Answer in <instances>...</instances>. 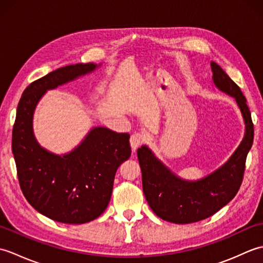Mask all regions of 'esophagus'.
<instances>
[{
  "mask_svg": "<svg viewBox=\"0 0 263 263\" xmlns=\"http://www.w3.org/2000/svg\"><path fill=\"white\" fill-rule=\"evenodd\" d=\"M143 142H144V138L142 135H140V133H133L130 138L131 147L133 150H135V152H136V149L140 147Z\"/></svg>",
  "mask_w": 263,
  "mask_h": 263,
  "instance_id": "34e87169",
  "label": "esophagus"
}]
</instances>
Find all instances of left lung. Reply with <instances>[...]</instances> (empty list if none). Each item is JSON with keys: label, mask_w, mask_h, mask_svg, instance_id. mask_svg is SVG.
Wrapping results in <instances>:
<instances>
[{"label": "left lung", "mask_w": 263, "mask_h": 263, "mask_svg": "<svg viewBox=\"0 0 263 263\" xmlns=\"http://www.w3.org/2000/svg\"><path fill=\"white\" fill-rule=\"evenodd\" d=\"M210 65L215 85L235 98L245 122V137L230 160L209 176L190 182L173 174L148 147L142 146L137 152L143 193L150 208L161 219L175 224H191L205 219L235 197L243 181L247 156L253 143L254 127L247 98L219 65L215 62Z\"/></svg>", "instance_id": "obj_1"}]
</instances>
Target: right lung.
<instances>
[{"label": "right lung", "mask_w": 263, "mask_h": 263, "mask_svg": "<svg viewBox=\"0 0 263 263\" xmlns=\"http://www.w3.org/2000/svg\"><path fill=\"white\" fill-rule=\"evenodd\" d=\"M96 64L68 65L28 86L16 108L12 153L21 191L42 215L64 224L96 219L109 203L115 173L131 156L130 135L95 127L68 155L48 153L32 133V114L48 89L96 69Z\"/></svg>", "instance_id": "right-lung-1"}]
</instances>
